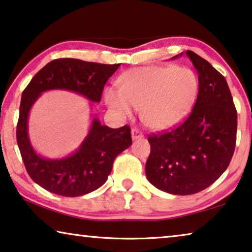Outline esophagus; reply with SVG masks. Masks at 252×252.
<instances>
[{
	"label": "esophagus",
	"instance_id": "1",
	"mask_svg": "<svg viewBox=\"0 0 252 252\" xmlns=\"http://www.w3.org/2000/svg\"><path fill=\"white\" fill-rule=\"evenodd\" d=\"M143 137V134H142V132L140 129L137 128H133L132 129V138L133 140H137V138H141Z\"/></svg>",
	"mask_w": 252,
	"mask_h": 252
}]
</instances>
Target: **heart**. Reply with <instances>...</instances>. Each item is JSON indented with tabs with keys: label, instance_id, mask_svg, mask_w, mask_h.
Listing matches in <instances>:
<instances>
[{
	"label": "heart",
	"instance_id": "1",
	"mask_svg": "<svg viewBox=\"0 0 252 252\" xmlns=\"http://www.w3.org/2000/svg\"><path fill=\"white\" fill-rule=\"evenodd\" d=\"M120 90L105 91V103L122 117L141 109V119L152 129H165L181 122L194 103L199 81L194 71L176 65L130 69L119 79Z\"/></svg>",
	"mask_w": 252,
	"mask_h": 252
}]
</instances>
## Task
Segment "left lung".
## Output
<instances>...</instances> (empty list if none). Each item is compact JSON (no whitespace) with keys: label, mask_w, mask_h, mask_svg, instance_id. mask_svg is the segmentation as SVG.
Listing matches in <instances>:
<instances>
[{"label":"left lung","mask_w":252,"mask_h":252,"mask_svg":"<svg viewBox=\"0 0 252 252\" xmlns=\"http://www.w3.org/2000/svg\"><path fill=\"white\" fill-rule=\"evenodd\" d=\"M185 54L198 71L195 104L176 128L148 137L151 152L145 165L153 187L178 195L202 191L227 169L238 127L235 105L224 76L192 51Z\"/></svg>","instance_id":"8db88e82"}]
</instances>
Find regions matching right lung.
<instances>
[{
  "mask_svg": "<svg viewBox=\"0 0 252 252\" xmlns=\"http://www.w3.org/2000/svg\"><path fill=\"white\" fill-rule=\"evenodd\" d=\"M120 63L103 64L78 59H57L44 65L28 84L21 95L17 143L29 176L39 187L54 194L79 196L102 187L111 173L119 153L130 147L129 126L110 128L93 118L89 134L72 155L49 159L37 155L28 136V115L43 92L64 90L100 102L108 79Z\"/></svg>",
  "mask_w": 252,
  "mask_h": 252,
  "instance_id": "obj_1",
  "label": "right lung"
}]
</instances>
